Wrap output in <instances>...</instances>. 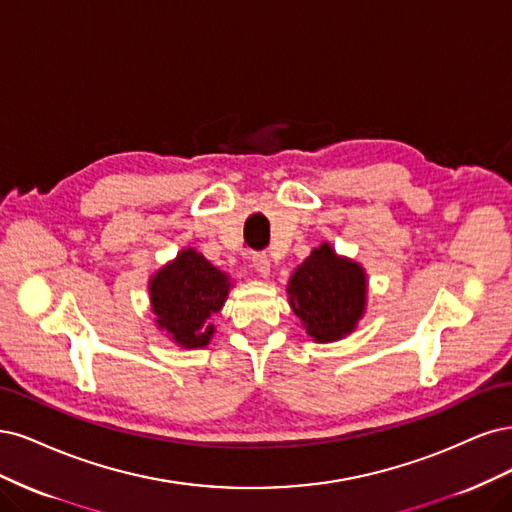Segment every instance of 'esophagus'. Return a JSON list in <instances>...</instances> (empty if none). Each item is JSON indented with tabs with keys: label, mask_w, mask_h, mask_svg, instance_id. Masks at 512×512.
<instances>
[{
	"label": "esophagus",
	"mask_w": 512,
	"mask_h": 512,
	"mask_svg": "<svg viewBox=\"0 0 512 512\" xmlns=\"http://www.w3.org/2000/svg\"><path fill=\"white\" fill-rule=\"evenodd\" d=\"M251 261H253V268L259 276H263V278L270 276V259L266 253H255Z\"/></svg>",
	"instance_id": "esophagus-1"
}]
</instances>
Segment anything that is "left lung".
Wrapping results in <instances>:
<instances>
[{"label": "left lung", "instance_id": "1", "mask_svg": "<svg viewBox=\"0 0 512 512\" xmlns=\"http://www.w3.org/2000/svg\"><path fill=\"white\" fill-rule=\"evenodd\" d=\"M289 304L317 342L349 336L364 317L368 280L353 259L336 255L323 242L300 263L289 278Z\"/></svg>", "mask_w": 512, "mask_h": 512}]
</instances>
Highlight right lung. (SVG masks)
<instances>
[{
  "label": "right lung",
  "instance_id": "obj_1",
  "mask_svg": "<svg viewBox=\"0 0 512 512\" xmlns=\"http://www.w3.org/2000/svg\"><path fill=\"white\" fill-rule=\"evenodd\" d=\"M229 289V276L195 249H183L148 280L157 327L183 349H202L210 342V319L223 308Z\"/></svg>",
  "mask_w": 512,
  "mask_h": 512
}]
</instances>
